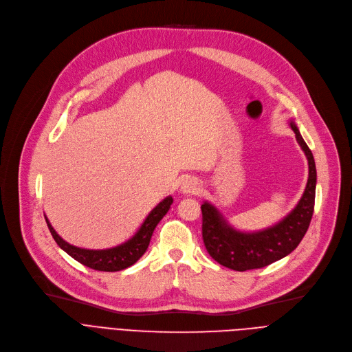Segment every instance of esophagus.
I'll use <instances>...</instances> for the list:
<instances>
[{"instance_id": "34e87169", "label": "esophagus", "mask_w": 352, "mask_h": 352, "mask_svg": "<svg viewBox=\"0 0 352 352\" xmlns=\"http://www.w3.org/2000/svg\"><path fill=\"white\" fill-rule=\"evenodd\" d=\"M200 186L195 177H188L182 182L180 190L183 195H197Z\"/></svg>"}]
</instances>
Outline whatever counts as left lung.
I'll return each instance as SVG.
<instances>
[{"instance_id":"left-lung-1","label":"left lung","mask_w":352,"mask_h":352,"mask_svg":"<svg viewBox=\"0 0 352 352\" xmlns=\"http://www.w3.org/2000/svg\"><path fill=\"white\" fill-rule=\"evenodd\" d=\"M290 126L308 160V180L296 208L268 229L244 233L236 230L209 201L201 204V236L206 250L219 264L236 272L253 270L290 254L302 240L314 213L317 170L314 156L304 142L296 122Z\"/></svg>"}]
</instances>
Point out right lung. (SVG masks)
I'll list each match as a JSON object with an SVG mask.
<instances>
[{"label":"right lung","mask_w":352,"mask_h":352,"mask_svg":"<svg viewBox=\"0 0 352 352\" xmlns=\"http://www.w3.org/2000/svg\"><path fill=\"white\" fill-rule=\"evenodd\" d=\"M172 203H173L172 196L163 199L148 214V217L144 219V221L139 227V230L135 233L132 239L116 247H112V249H105V250L80 249V247L67 243L54 230V227L51 226L47 216H45V220L56 244L72 258L98 272H120L135 264L144 254V252L148 250L153 230L156 229L157 223L163 219V216L169 212Z\"/></svg>","instance_id":"right-lung-1"}]
</instances>
